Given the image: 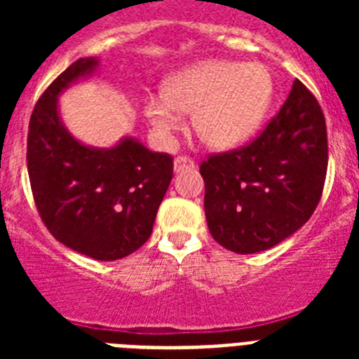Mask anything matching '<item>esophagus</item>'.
<instances>
[{
    "mask_svg": "<svg viewBox=\"0 0 359 359\" xmlns=\"http://www.w3.org/2000/svg\"><path fill=\"white\" fill-rule=\"evenodd\" d=\"M196 163L192 158L189 156H177L174 158V170L176 172H182V170H187V169H194Z\"/></svg>",
    "mask_w": 359,
    "mask_h": 359,
    "instance_id": "obj_1",
    "label": "esophagus"
}]
</instances>
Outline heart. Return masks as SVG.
<instances>
[{
	"label": "heart",
	"instance_id": "b5f03b06",
	"mask_svg": "<svg viewBox=\"0 0 359 359\" xmlns=\"http://www.w3.org/2000/svg\"><path fill=\"white\" fill-rule=\"evenodd\" d=\"M275 97V77L262 62H199L167 81L145 100V115L160 136H169L192 113V126L208 147L231 149L252 138Z\"/></svg>",
	"mask_w": 359,
	"mask_h": 359
}]
</instances>
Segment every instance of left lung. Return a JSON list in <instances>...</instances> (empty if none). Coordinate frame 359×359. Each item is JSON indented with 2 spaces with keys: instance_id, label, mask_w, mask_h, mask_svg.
I'll list each match as a JSON object with an SVG mask.
<instances>
[{
  "instance_id": "1",
  "label": "left lung",
  "mask_w": 359,
  "mask_h": 359,
  "mask_svg": "<svg viewBox=\"0 0 359 359\" xmlns=\"http://www.w3.org/2000/svg\"><path fill=\"white\" fill-rule=\"evenodd\" d=\"M212 237L236 253L273 248L313 215L327 174L322 107L302 82L261 135L199 167Z\"/></svg>"
}]
</instances>
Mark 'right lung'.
<instances>
[{
	"label": "right lung",
	"instance_id": "obj_1",
	"mask_svg": "<svg viewBox=\"0 0 359 359\" xmlns=\"http://www.w3.org/2000/svg\"><path fill=\"white\" fill-rule=\"evenodd\" d=\"M79 59L44 90L28 123L32 196L59 243L97 261L131 255L151 237L158 207L172 180V156L135 138L111 149L81 144L66 131L57 97L97 68Z\"/></svg>",
	"mask_w": 359,
	"mask_h": 359
}]
</instances>
